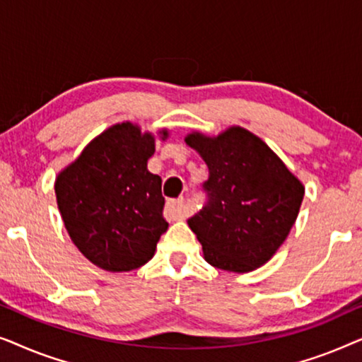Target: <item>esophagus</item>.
I'll use <instances>...</instances> for the list:
<instances>
[{
	"label": "esophagus",
	"mask_w": 362,
	"mask_h": 362,
	"mask_svg": "<svg viewBox=\"0 0 362 362\" xmlns=\"http://www.w3.org/2000/svg\"><path fill=\"white\" fill-rule=\"evenodd\" d=\"M182 204H185V199L180 197V199H171L166 202V214L170 219H182L185 217V211H182Z\"/></svg>",
	"instance_id": "34e87169"
}]
</instances>
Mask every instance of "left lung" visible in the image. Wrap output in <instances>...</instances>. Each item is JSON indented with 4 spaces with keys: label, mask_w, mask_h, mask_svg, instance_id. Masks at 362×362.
Here are the masks:
<instances>
[{
    "label": "left lung",
    "mask_w": 362,
    "mask_h": 362,
    "mask_svg": "<svg viewBox=\"0 0 362 362\" xmlns=\"http://www.w3.org/2000/svg\"><path fill=\"white\" fill-rule=\"evenodd\" d=\"M186 143L209 168L206 202L187 219L212 267L244 274L284 244L303 201V185L260 138L232 127L217 138L192 133Z\"/></svg>",
    "instance_id": "8db88e82"
}]
</instances>
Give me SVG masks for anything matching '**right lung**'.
<instances>
[{"mask_svg":"<svg viewBox=\"0 0 362 362\" xmlns=\"http://www.w3.org/2000/svg\"><path fill=\"white\" fill-rule=\"evenodd\" d=\"M153 153L150 133L122 123L98 135L57 176V206L69 235L100 269L128 272L145 265L168 229L161 177L146 170Z\"/></svg>","mask_w":362,"mask_h":362,"instance_id":"obj_1","label":"right lung"}]
</instances>
